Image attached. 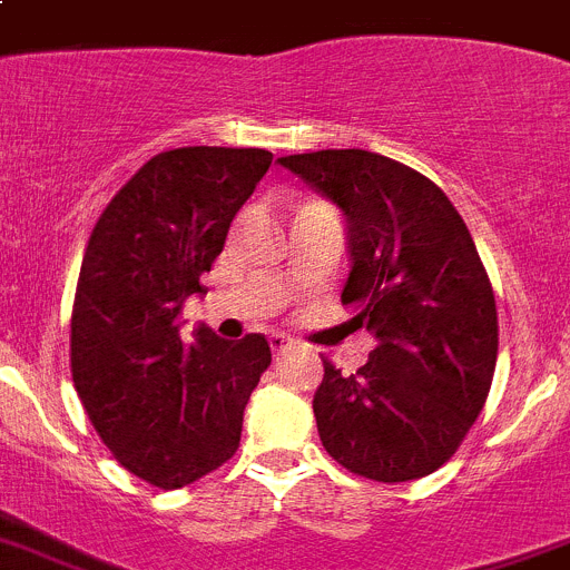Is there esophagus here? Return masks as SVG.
I'll list each match as a JSON object with an SVG mask.
<instances>
[{
  "label": "esophagus",
  "instance_id": "34e87169",
  "mask_svg": "<svg viewBox=\"0 0 570 570\" xmlns=\"http://www.w3.org/2000/svg\"><path fill=\"white\" fill-rule=\"evenodd\" d=\"M291 338L285 336V333H274V336H271V350H274L276 356H282V353H285V350H291Z\"/></svg>",
  "mask_w": 570,
  "mask_h": 570
}]
</instances>
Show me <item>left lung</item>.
<instances>
[{
	"label": "left lung",
	"instance_id": "left-lung-1",
	"mask_svg": "<svg viewBox=\"0 0 570 570\" xmlns=\"http://www.w3.org/2000/svg\"><path fill=\"white\" fill-rule=\"evenodd\" d=\"M347 220L342 291L379 347L356 373L325 358L313 415L327 455L358 478L404 483L455 455L487 404L498 305L458 208L430 177L364 149L279 158Z\"/></svg>",
	"mask_w": 570,
	"mask_h": 570
}]
</instances>
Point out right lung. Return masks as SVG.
I'll return each mask as SVG.
<instances>
[{
  "mask_svg": "<svg viewBox=\"0 0 570 570\" xmlns=\"http://www.w3.org/2000/svg\"><path fill=\"white\" fill-rule=\"evenodd\" d=\"M271 158L228 146L155 155L109 200L83 250L72 384L115 461L149 487H189L237 452L245 404L271 364L263 333L226 342L200 327L186 344L177 327Z\"/></svg>",
  "mask_w": 570,
  "mask_h": 570,
  "instance_id": "right-lung-1",
  "label": "right lung"
}]
</instances>
